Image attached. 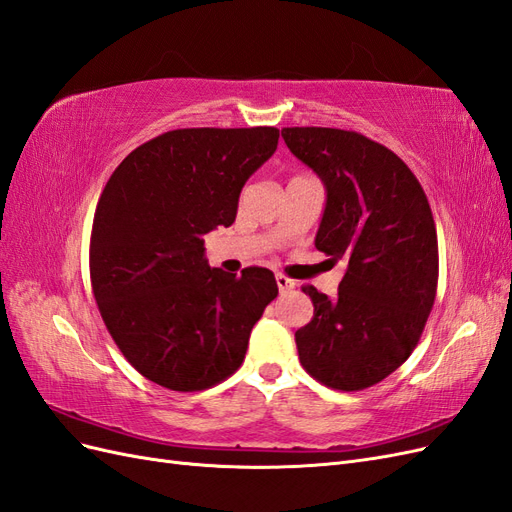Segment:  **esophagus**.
<instances>
[{"label":"esophagus","mask_w":512,"mask_h":512,"mask_svg":"<svg viewBox=\"0 0 512 512\" xmlns=\"http://www.w3.org/2000/svg\"><path fill=\"white\" fill-rule=\"evenodd\" d=\"M275 282H277V288H280L282 294H286V292H290V290L294 288V282L290 280V277H286V275H282V273L275 275Z\"/></svg>","instance_id":"esophagus-1"}]
</instances>
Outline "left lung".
<instances>
[{"label":"left lung","mask_w":512,"mask_h":512,"mask_svg":"<svg viewBox=\"0 0 512 512\" xmlns=\"http://www.w3.org/2000/svg\"><path fill=\"white\" fill-rule=\"evenodd\" d=\"M288 149L322 179L316 247L346 260L337 297L303 286L314 318L294 333L305 371L335 391H363L404 363L436 301L438 235L421 183L371 138L284 128Z\"/></svg>","instance_id":"left-lung-1"}]
</instances>
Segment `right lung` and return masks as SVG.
<instances>
[{
    "label": "right lung",
    "mask_w": 512,
    "mask_h": 512,
    "mask_svg": "<svg viewBox=\"0 0 512 512\" xmlns=\"http://www.w3.org/2000/svg\"><path fill=\"white\" fill-rule=\"evenodd\" d=\"M277 138L269 126L170 130L106 181L91 228V288L121 354L164 389L205 391L235 374L277 297L269 269H211L203 241L235 222L241 188Z\"/></svg>",
    "instance_id": "1"
}]
</instances>
